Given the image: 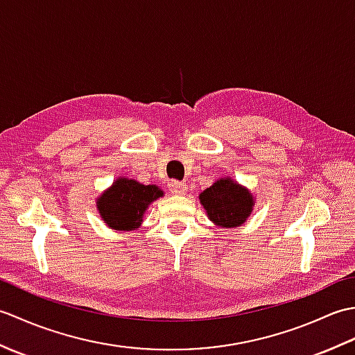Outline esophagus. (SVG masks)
Instances as JSON below:
<instances>
[{
    "mask_svg": "<svg viewBox=\"0 0 355 355\" xmlns=\"http://www.w3.org/2000/svg\"><path fill=\"white\" fill-rule=\"evenodd\" d=\"M169 189H171L172 193L183 195L187 191V184L182 183V182H177V180H173V182L169 183Z\"/></svg>",
    "mask_w": 355,
    "mask_h": 355,
    "instance_id": "esophagus-1",
    "label": "esophagus"
}]
</instances>
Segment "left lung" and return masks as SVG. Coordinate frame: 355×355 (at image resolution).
I'll list each match as a JSON object with an SVG mask.
<instances>
[{
  "label": "left lung",
  "instance_id": "left-lung-1",
  "mask_svg": "<svg viewBox=\"0 0 355 355\" xmlns=\"http://www.w3.org/2000/svg\"><path fill=\"white\" fill-rule=\"evenodd\" d=\"M200 202L206 209L209 220L223 229L244 224L250 216L254 198L252 192L230 177L220 178L200 193Z\"/></svg>",
  "mask_w": 355,
  "mask_h": 355
}]
</instances>
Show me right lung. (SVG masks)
<instances>
[{"instance_id":"add662e5","label":"right lung","mask_w":355,"mask_h":355,"mask_svg":"<svg viewBox=\"0 0 355 355\" xmlns=\"http://www.w3.org/2000/svg\"><path fill=\"white\" fill-rule=\"evenodd\" d=\"M160 197L163 191L155 184L145 186L120 177L97 198V209L108 227L122 232L135 230L140 227L148 206Z\"/></svg>"}]
</instances>
